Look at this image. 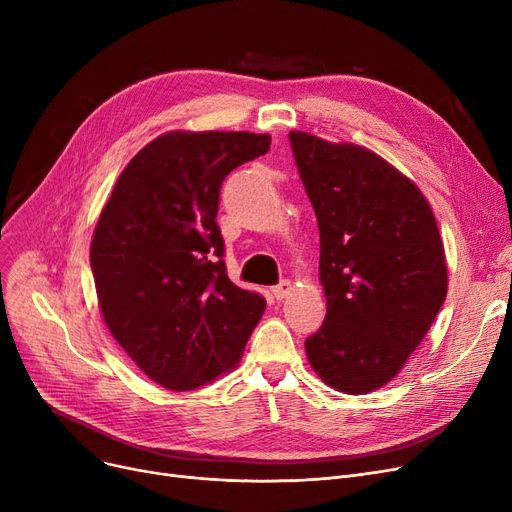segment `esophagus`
I'll return each instance as SVG.
<instances>
[{"instance_id":"obj_1","label":"esophagus","mask_w":512,"mask_h":512,"mask_svg":"<svg viewBox=\"0 0 512 512\" xmlns=\"http://www.w3.org/2000/svg\"><path fill=\"white\" fill-rule=\"evenodd\" d=\"M290 292H292V282H288V280H282L280 284H276V286L272 288V294H274V299H278V301L286 299Z\"/></svg>"}]
</instances>
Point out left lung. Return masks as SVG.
<instances>
[{
  "label": "left lung",
  "mask_w": 512,
  "mask_h": 512,
  "mask_svg": "<svg viewBox=\"0 0 512 512\" xmlns=\"http://www.w3.org/2000/svg\"><path fill=\"white\" fill-rule=\"evenodd\" d=\"M288 137L319 226L328 301L307 359L328 386L367 394L407 363L446 299L438 224L417 184L380 155L301 130Z\"/></svg>",
  "instance_id": "8db88e82"
}]
</instances>
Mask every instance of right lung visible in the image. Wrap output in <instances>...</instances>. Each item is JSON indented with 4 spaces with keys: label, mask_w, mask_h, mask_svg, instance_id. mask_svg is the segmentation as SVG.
Returning a JSON list of instances; mask_svg holds the SVG:
<instances>
[{
    "label": "right lung",
    "mask_w": 512,
    "mask_h": 512,
    "mask_svg": "<svg viewBox=\"0 0 512 512\" xmlns=\"http://www.w3.org/2000/svg\"><path fill=\"white\" fill-rule=\"evenodd\" d=\"M270 134L174 130L120 174L91 242L107 328L155 384L195 390L232 369L265 299L230 282L215 215L224 178Z\"/></svg>",
    "instance_id": "add662e5"
}]
</instances>
